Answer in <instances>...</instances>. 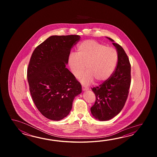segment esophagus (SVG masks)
Masks as SVG:
<instances>
[{"mask_svg":"<svg viewBox=\"0 0 157 157\" xmlns=\"http://www.w3.org/2000/svg\"><path fill=\"white\" fill-rule=\"evenodd\" d=\"M82 89L83 91H87V90H89V89L88 88H86V87H82Z\"/></svg>","mask_w":157,"mask_h":157,"instance_id":"1","label":"esophagus"}]
</instances>
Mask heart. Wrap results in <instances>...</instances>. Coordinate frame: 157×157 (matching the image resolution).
Segmentation results:
<instances>
[{"mask_svg": "<svg viewBox=\"0 0 157 157\" xmlns=\"http://www.w3.org/2000/svg\"><path fill=\"white\" fill-rule=\"evenodd\" d=\"M118 60L117 51L113 48L93 40L83 41L77 46V54L71 53L68 64L74 76L80 78L86 68L81 81L84 85L107 81L112 76Z\"/></svg>", "mask_w": 157, "mask_h": 157, "instance_id": "heart-1", "label": "heart"}]
</instances>
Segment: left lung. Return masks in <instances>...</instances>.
<instances>
[{
	"label": "left lung",
	"mask_w": 157,
	"mask_h": 157,
	"mask_svg": "<svg viewBox=\"0 0 157 157\" xmlns=\"http://www.w3.org/2000/svg\"><path fill=\"white\" fill-rule=\"evenodd\" d=\"M118 62L116 70L107 81L99 86L92 88L96 101L91 108V114L98 120H109L117 116L124 108L128 95L131 84V64L124 49L114 41Z\"/></svg>",
	"instance_id": "obj_1"
}]
</instances>
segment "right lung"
Segmentation results:
<instances>
[{"mask_svg":"<svg viewBox=\"0 0 157 157\" xmlns=\"http://www.w3.org/2000/svg\"><path fill=\"white\" fill-rule=\"evenodd\" d=\"M79 35H54L35 48L27 70L30 94L37 109L44 117L59 121L67 117L74 98L82 87L66 68L71 48Z\"/></svg>","mask_w":157,"mask_h":157,"instance_id":"add662e5","label":"right lung"}]
</instances>
